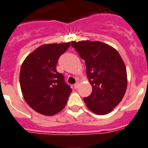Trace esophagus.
Masks as SVG:
<instances>
[{
  "label": "esophagus",
  "mask_w": 148,
  "mask_h": 148,
  "mask_svg": "<svg viewBox=\"0 0 148 148\" xmlns=\"http://www.w3.org/2000/svg\"><path fill=\"white\" fill-rule=\"evenodd\" d=\"M79 82H76L75 84H74V88H75V89H77V88H79Z\"/></svg>",
  "instance_id": "esophagus-1"
}]
</instances>
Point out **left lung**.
<instances>
[{
    "label": "left lung",
    "instance_id": "8db88e82",
    "mask_svg": "<svg viewBox=\"0 0 148 148\" xmlns=\"http://www.w3.org/2000/svg\"><path fill=\"white\" fill-rule=\"evenodd\" d=\"M85 60L87 77L92 93L84 97L86 106L93 113L104 115L112 112L123 98L127 73L123 59L115 49L99 41L71 42Z\"/></svg>",
    "mask_w": 148,
    "mask_h": 148
}]
</instances>
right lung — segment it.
<instances>
[{"instance_id": "right-lung-1", "label": "right lung", "mask_w": 148, "mask_h": 148, "mask_svg": "<svg viewBox=\"0 0 148 148\" xmlns=\"http://www.w3.org/2000/svg\"><path fill=\"white\" fill-rule=\"evenodd\" d=\"M70 42L40 45L21 64L20 87L25 102L38 113L52 116L65 107L72 92L64 75L57 72L59 57Z\"/></svg>"}]
</instances>
